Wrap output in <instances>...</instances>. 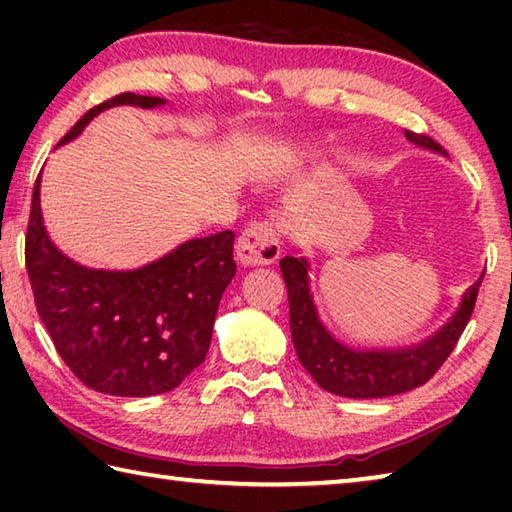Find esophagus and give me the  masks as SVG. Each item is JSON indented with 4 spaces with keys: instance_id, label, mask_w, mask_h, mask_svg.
I'll use <instances>...</instances> for the list:
<instances>
[{
    "instance_id": "1",
    "label": "esophagus",
    "mask_w": 512,
    "mask_h": 512,
    "mask_svg": "<svg viewBox=\"0 0 512 512\" xmlns=\"http://www.w3.org/2000/svg\"><path fill=\"white\" fill-rule=\"evenodd\" d=\"M280 253V232L273 221L250 223L237 241V257L241 264H273Z\"/></svg>"
}]
</instances>
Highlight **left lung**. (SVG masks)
<instances>
[{
  "mask_svg": "<svg viewBox=\"0 0 512 512\" xmlns=\"http://www.w3.org/2000/svg\"><path fill=\"white\" fill-rule=\"evenodd\" d=\"M406 140L424 149L447 153L436 140L424 133L404 131ZM280 268L287 282L291 339L296 345L298 359L316 384L325 391L343 397H388L418 388L436 375L456 348L463 329L474 311L481 280L465 291L461 307L454 318L433 334L429 341L406 350H375L357 352L332 339V334L320 325L314 300L309 296V277L305 257H284Z\"/></svg>",
  "mask_w": 512,
  "mask_h": 512,
  "instance_id": "obj_1",
  "label": "left lung"
}]
</instances>
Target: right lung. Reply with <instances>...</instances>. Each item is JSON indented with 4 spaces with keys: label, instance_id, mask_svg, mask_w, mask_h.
<instances>
[{
    "label": "right lung",
    "instance_id": "1",
    "mask_svg": "<svg viewBox=\"0 0 512 512\" xmlns=\"http://www.w3.org/2000/svg\"><path fill=\"white\" fill-rule=\"evenodd\" d=\"M153 108L158 97L121 92L90 108L60 140L69 142L110 106ZM235 232L185 241L137 271H92L51 244L40 214V176L31 196L24 262L56 352L92 391L146 397L173 391L205 361L225 287L237 273Z\"/></svg>",
    "mask_w": 512,
    "mask_h": 512
}]
</instances>
